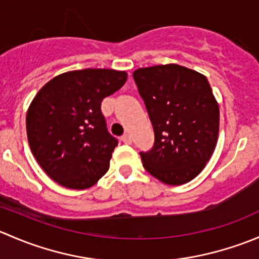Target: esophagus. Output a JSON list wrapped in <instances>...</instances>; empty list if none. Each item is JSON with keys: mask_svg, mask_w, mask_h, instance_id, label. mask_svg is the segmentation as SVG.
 <instances>
[{"mask_svg": "<svg viewBox=\"0 0 259 259\" xmlns=\"http://www.w3.org/2000/svg\"><path fill=\"white\" fill-rule=\"evenodd\" d=\"M121 140L124 144H132V137L129 134H124L121 137Z\"/></svg>", "mask_w": 259, "mask_h": 259, "instance_id": "1", "label": "esophagus"}]
</instances>
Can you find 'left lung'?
I'll list each match as a JSON object with an SVG mask.
<instances>
[{
  "label": "left lung",
  "mask_w": 259,
  "mask_h": 259,
  "mask_svg": "<svg viewBox=\"0 0 259 259\" xmlns=\"http://www.w3.org/2000/svg\"><path fill=\"white\" fill-rule=\"evenodd\" d=\"M133 77L155 135L153 149L140 153L143 165L164 184L190 182L218 142L219 105L207 77L177 64L140 67Z\"/></svg>",
  "instance_id": "obj_1"
}]
</instances>
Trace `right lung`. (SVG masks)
I'll use <instances>...</instances> for the list:
<instances>
[{"mask_svg": "<svg viewBox=\"0 0 259 259\" xmlns=\"http://www.w3.org/2000/svg\"><path fill=\"white\" fill-rule=\"evenodd\" d=\"M126 71L83 69L46 82L26 115L27 139L46 174L69 189H88L105 176L117 140L106 130L100 106L119 90Z\"/></svg>", "mask_w": 259, "mask_h": 259, "instance_id": "1", "label": "right lung"}]
</instances>
